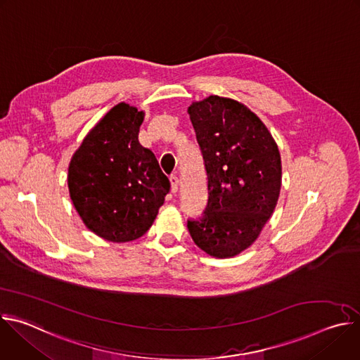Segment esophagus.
<instances>
[{
  "label": "esophagus",
  "instance_id": "34e87169",
  "mask_svg": "<svg viewBox=\"0 0 360 360\" xmlns=\"http://www.w3.org/2000/svg\"><path fill=\"white\" fill-rule=\"evenodd\" d=\"M178 188H179V178L176 175H172L171 176V192L176 193Z\"/></svg>",
  "mask_w": 360,
  "mask_h": 360
}]
</instances>
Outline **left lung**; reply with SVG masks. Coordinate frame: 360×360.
<instances>
[{
	"instance_id": "1",
	"label": "left lung",
	"mask_w": 360,
	"mask_h": 360,
	"mask_svg": "<svg viewBox=\"0 0 360 360\" xmlns=\"http://www.w3.org/2000/svg\"><path fill=\"white\" fill-rule=\"evenodd\" d=\"M208 175V207L188 221L198 248L215 258H232L259 238L282 186L278 145L242 102L210 95L188 108Z\"/></svg>"
}]
</instances>
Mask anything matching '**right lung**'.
<instances>
[{
    "mask_svg": "<svg viewBox=\"0 0 360 360\" xmlns=\"http://www.w3.org/2000/svg\"><path fill=\"white\" fill-rule=\"evenodd\" d=\"M145 112L112 107L86 134L68 167V189L85 226L110 242L141 238L169 192L152 150L138 141Z\"/></svg>",
    "mask_w": 360,
    "mask_h": 360,
    "instance_id": "1",
    "label": "right lung"
}]
</instances>
